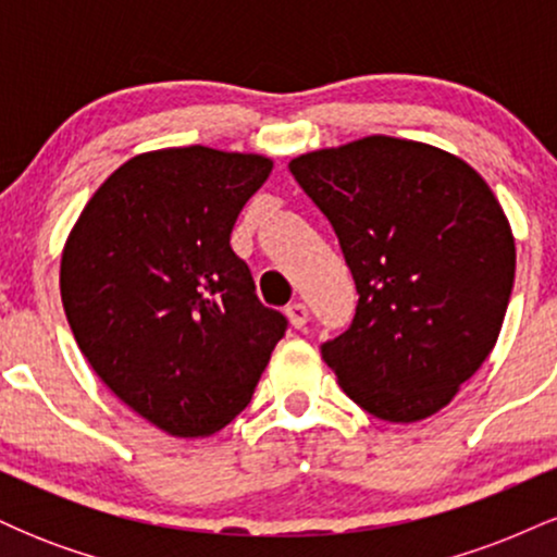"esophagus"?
<instances>
[{"label": "esophagus", "mask_w": 557, "mask_h": 557, "mask_svg": "<svg viewBox=\"0 0 557 557\" xmlns=\"http://www.w3.org/2000/svg\"><path fill=\"white\" fill-rule=\"evenodd\" d=\"M285 314H287V319H290L293 327L300 330V327H306V322H309V306L300 304V300H293V304H287Z\"/></svg>", "instance_id": "esophagus-1"}]
</instances>
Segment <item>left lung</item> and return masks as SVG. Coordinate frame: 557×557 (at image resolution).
Instances as JSON below:
<instances>
[{"mask_svg":"<svg viewBox=\"0 0 557 557\" xmlns=\"http://www.w3.org/2000/svg\"><path fill=\"white\" fill-rule=\"evenodd\" d=\"M287 168L335 227L359 290L322 359L372 417H432L500 335L516 274L500 201L463 159L406 138L367 136Z\"/></svg>","mask_w":557,"mask_h":557,"instance_id":"obj_1","label":"left lung"}]
</instances>
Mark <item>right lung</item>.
<instances>
[{
    "label": "right lung",
    "instance_id": "1",
    "mask_svg": "<svg viewBox=\"0 0 557 557\" xmlns=\"http://www.w3.org/2000/svg\"><path fill=\"white\" fill-rule=\"evenodd\" d=\"M272 159L209 146L146 151L70 230L62 306L99 380L172 437H207L251 400L287 319L257 298L230 233Z\"/></svg>",
    "mask_w": 557,
    "mask_h": 557
}]
</instances>
